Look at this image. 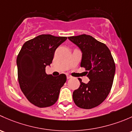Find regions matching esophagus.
<instances>
[{
    "label": "esophagus",
    "instance_id": "34e87169",
    "mask_svg": "<svg viewBox=\"0 0 132 132\" xmlns=\"http://www.w3.org/2000/svg\"><path fill=\"white\" fill-rule=\"evenodd\" d=\"M67 78L68 79H69L72 78V76H69V75H67Z\"/></svg>",
    "mask_w": 132,
    "mask_h": 132
}]
</instances>
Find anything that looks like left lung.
Returning a JSON list of instances; mask_svg holds the SVG:
<instances>
[{
  "mask_svg": "<svg viewBox=\"0 0 132 132\" xmlns=\"http://www.w3.org/2000/svg\"><path fill=\"white\" fill-rule=\"evenodd\" d=\"M68 39L80 49L82 53L81 67L88 71L89 81L73 92L77 107L85 109L95 107L108 96L112 86L116 66L109 49L104 43L88 35L69 37Z\"/></svg>",
  "mask_w": 132,
  "mask_h": 132,
  "instance_id": "8db88e82",
  "label": "left lung"
}]
</instances>
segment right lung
<instances>
[{
    "mask_svg": "<svg viewBox=\"0 0 132 132\" xmlns=\"http://www.w3.org/2000/svg\"><path fill=\"white\" fill-rule=\"evenodd\" d=\"M67 39L43 34L25 42L16 60L20 88L28 101L39 107L56 103L66 82L64 74L47 75L46 67L52 63L55 50Z\"/></svg>",
    "mask_w": 132,
    "mask_h": 132,
    "instance_id": "1",
    "label": "right lung"
}]
</instances>
